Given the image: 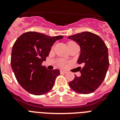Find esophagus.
<instances>
[{"label": "esophagus", "mask_w": 120, "mask_h": 120, "mask_svg": "<svg viewBox=\"0 0 120 120\" xmlns=\"http://www.w3.org/2000/svg\"><path fill=\"white\" fill-rule=\"evenodd\" d=\"M60 73H61V74H62V73H67V71H63V70H61V71H60Z\"/></svg>", "instance_id": "1"}]
</instances>
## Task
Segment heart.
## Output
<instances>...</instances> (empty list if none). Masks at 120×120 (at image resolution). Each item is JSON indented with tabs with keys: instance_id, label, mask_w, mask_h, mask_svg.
I'll list each match as a JSON object with an SVG mask.
<instances>
[{
	"instance_id": "1",
	"label": "heart",
	"mask_w": 120,
	"mask_h": 120,
	"mask_svg": "<svg viewBox=\"0 0 120 120\" xmlns=\"http://www.w3.org/2000/svg\"><path fill=\"white\" fill-rule=\"evenodd\" d=\"M73 42H69L68 43V45L69 44H71V43H73ZM58 64H59L61 67H64V66H66V62L64 60H63V59H61V60H59V61H58Z\"/></svg>"
}]
</instances>
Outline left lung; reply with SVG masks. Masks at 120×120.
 Segmentation results:
<instances>
[{
	"mask_svg": "<svg viewBox=\"0 0 120 120\" xmlns=\"http://www.w3.org/2000/svg\"><path fill=\"white\" fill-rule=\"evenodd\" d=\"M80 47L79 64L84 66L80 70L81 76L75 75L69 85L74 91L82 94L92 93L99 88L106 77L109 68L108 47L101 38L94 33L84 31L69 36Z\"/></svg>",
	"mask_w": 120,
	"mask_h": 120,
	"instance_id": "8db88e82",
	"label": "left lung"
}]
</instances>
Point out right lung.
Instances as JSON below:
<instances>
[{"label":"right lung","mask_w":120,"mask_h":120,"mask_svg":"<svg viewBox=\"0 0 120 120\" xmlns=\"http://www.w3.org/2000/svg\"><path fill=\"white\" fill-rule=\"evenodd\" d=\"M63 38L28 31L16 40L11 53V67L18 82L29 93L43 95L52 89L60 71L48 70L42 63L46 60L54 42Z\"/></svg>","instance_id":"1"}]
</instances>
